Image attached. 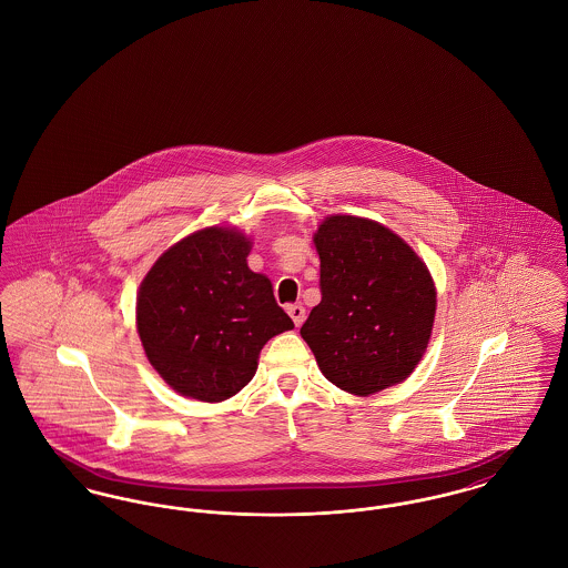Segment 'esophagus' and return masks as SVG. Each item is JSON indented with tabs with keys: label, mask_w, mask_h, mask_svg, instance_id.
Instances as JSON below:
<instances>
[{
	"label": "esophagus",
	"mask_w": 568,
	"mask_h": 568,
	"mask_svg": "<svg viewBox=\"0 0 568 568\" xmlns=\"http://www.w3.org/2000/svg\"><path fill=\"white\" fill-rule=\"evenodd\" d=\"M286 310H288V314H291L293 323H295L297 327H301V325H303V321H305V307H303L301 303H295V305H288Z\"/></svg>",
	"instance_id": "34e87169"
}]
</instances>
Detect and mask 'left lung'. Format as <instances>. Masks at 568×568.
I'll return each instance as SVG.
<instances>
[{
    "label": "left lung",
    "mask_w": 568,
    "mask_h": 568,
    "mask_svg": "<svg viewBox=\"0 0 568 568\" xmlns=\"http://www.w3.org/2000/svg\"><path fill=\"white\" fill-rule=\"evenodd\" d=\"M321 303L301 337L321 372L353 395L404 383L423 357L436 316V286L417 252L390 229L328 215L314 233Z\"/></svg>",
    "instance_id": "8db88e82"
}]
</instances>
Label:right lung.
<instances>
[{
	"mask_svg": "<svg viewBox=\"0 0 568 568\" xmlns=\"http://www.w3.org/2000/svg\"><path fill=\"white\" fill-rule=\"evenodd\" d=\"M252 241L210 226L171 245L141 282L136 328L153 369L199 402L245 387L273 335L295 327L271 280L247 267Z\"/></svg>",
	"mask_w": 568,
	"mask_h": 568,
	"instance_id": "1",
	"label": "right lung"
}]
</instances>
